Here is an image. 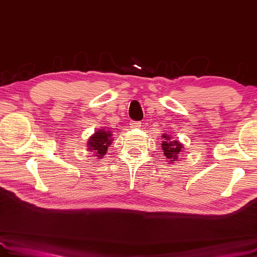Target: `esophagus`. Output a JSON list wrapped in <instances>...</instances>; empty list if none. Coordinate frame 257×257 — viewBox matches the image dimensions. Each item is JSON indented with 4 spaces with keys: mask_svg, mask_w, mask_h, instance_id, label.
Masks as SVG:
<instances>
[{
    "mask_svg": "<svg viewBox=\"0 0 257 257\" xmlns=\"http://www.w3.org/2000/svg\"><path fill=\"white\" fill-rule=\"evenodd\" d=\"M130 126H131L132 128H138V127H140V126H141V122H140V121H135V120H132V121L130 122Z\"/></svg>",
    "mask_w": 257,
    "mask_h": 257,
    "instance_id": "esophagus-1",
    "label": "esophagus"
}]
</instances>
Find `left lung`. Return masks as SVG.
<instances>
[{"instance_id": "obj_1", "label": "left lung", "mask_w": 257, "mask_h": 257, "mask_svg": "<svg viewBox=\"0 0 257 257\" xmlns=\"http://www.w3.org/2000/svg\"><path fill=\"white\" fill-rule=\"evenodd\" d=\"M162 151L164 156L167 157V161H169L171 164L172 162H175L178 159V155L184 151V146L178 141L173 140L171 136L168 135H162Z\"/></svg>"}]
</instances>
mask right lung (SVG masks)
Returning <instances> with one entry per match:
<instances>
[{
    "instance_id": "right-lung-1",
    "label": "right lung",
    "mask_w": 257,
    "mask_h": 257,
    "mask_svg": "<svg viewBox=\"0 0 257 257\" xmlns=\"http://www.w3.org/2000/svg\"><path fill=\"white\" fill-rule=\"evenodd\" d=\"M111 132L106 131L105 129H98L95 135L89 138L87 142L88 151L95 152L96 157L99 159H102V157L106 154L107 147L112 143Z\"/></svg>"
}]
</instances>
